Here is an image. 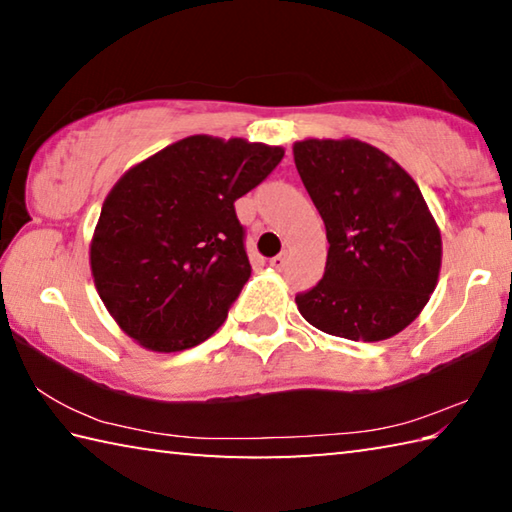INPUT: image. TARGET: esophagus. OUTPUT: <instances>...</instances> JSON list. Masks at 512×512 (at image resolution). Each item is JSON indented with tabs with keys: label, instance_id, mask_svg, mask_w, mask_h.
<instances>
[{
	"label": "esophagus",
	"instance_id": "1",
	"mask_svg": "<svg viewBox=\"0 0 512 512\" xmlns=\"http://www.w3.org/2000/svg\"><path fill=\"white\" fill-rule=\"evenodd\" d=\"M271 266H273V268H277V271H282V268L287 266V253L275 255V257L271 259Z\"/></svg>",
	"mask_w": 512,
	"mask_h": 512
}]
</instances>
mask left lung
<instances>
[{
  "mask_svg": "<svg viewBox=\"0 0 512 512\" xmlns=\"http://www.w3.org/2000/svg\"><path fill=\"white\" fill-rule=\"evenodd\" d=\"M293 160L329 241L323 280L296 296L302 318L341 339H391L429 302L443 259L420 187L359 140H302Z\"/></svg>",
  "mask_w": 512,
  "mask_h": 512,
  "instance_id": "left-lung-1",
  "label": "left lung"
}]
</instances>
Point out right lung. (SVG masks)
I'll return each mask as SVG.
<instances>
[{
  "label": "right lung",
  "instance_id": "1",
  "mask_svg": "<svg viewBox=\"0 0 512 512\" xmlns=\"http://www.w3.org/2000/svg\"><path fill=\"white\" fill-rule=\"evenodd\" d=\"M282 158L280 146L192 135L117 180L90 266L103 305L131 339L180 352L223 325L250 277L235 201Z\"/></svg>",
  "mask_w": 512,
  "mask_h": 512
}]
</instances>
